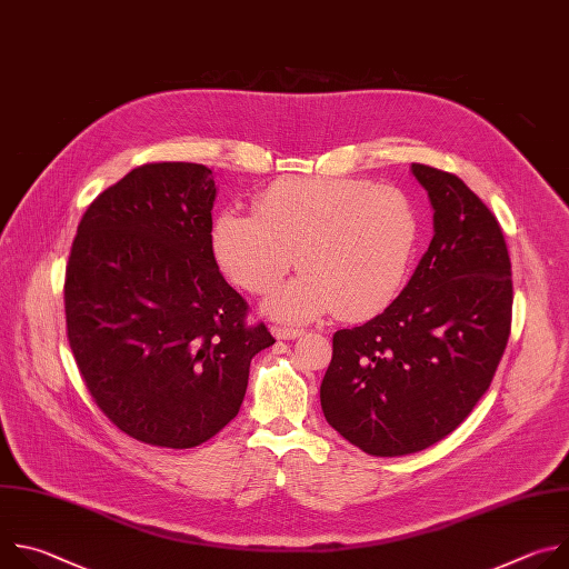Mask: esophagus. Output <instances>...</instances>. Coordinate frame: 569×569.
<instances>
[{
  "label": "esophagus",
  "mask_w": 569,
  "mask_h": 569,
  "mask_svg": "<svg viewBox=\"0 0 569 569\" xmlns=\"http://www.w3.org/2000/svg\"><path fill=\"white\" fill-rule=\"evenodd\" d=\"M272 333L277 340H295V338L303 336L301 329H288V327H272Z\"/></svg>",
  "instance_id": "34e87169"
}]
</instances>
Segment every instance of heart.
<instances>
[{
	"instance_id": "heart-1",
	"label": "heart",
	"mask_w": 569,
	"mask_h": 569,
	"mask_svg": "<svg viewBox=\"0 0 569 569\" xmlns=\"http://www.w3.org/2000/svg\"><path fill=\"white\" fill-rule=\"evenodd\" d=\"M419 240V213L396 187L360 178H286L268 187L254 213L222 211L211 252L242 290L263 295L295 266L301 277L268 299V310L306 321L338 308L358 319L400 290Z\"/></svg>"
}]
</instances>
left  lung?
I'll return each mask as SVG.
<instances>
[{
	"mask_svg": "<svg viewBox=\"0 0 569 569\" xmlns=\"http://www.w3.org/2000/svg\"><path fill=\"white\" fill-rule=\"evenodd\" d=\"M435 236L402 292L333 336L319 398L327 421L373 457L448 437L491 387L511 333L513 281L500 222L457 176L412 164Z\"/></svg>",
	"mask_w": 569,
	"mask_h": 569,
	"instance_id": "8db88e82",
	"label": "left lung"
}]
</instances>
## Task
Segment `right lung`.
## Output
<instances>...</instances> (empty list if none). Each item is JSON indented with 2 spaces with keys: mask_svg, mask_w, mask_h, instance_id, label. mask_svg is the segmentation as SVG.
I'll return each instance as SVG.
<instances>
[{
  "mask_svg": "<svg viewBox=\"0 0 569 569\" xmlns=\"http://www.w3.org/2000/svg\"><path fill=\"white\" fill-rule=\"evenodd\" d=\"M211 169L152 161L83 213L64 272L67 338L99 410L128 437L196 448L240 410L263 321L211 252Z\"/></svg>",
  "mask_w": 569,
  "mask_h": 569,
  "instance_id": "1",
  "label": "right lung"
}]
</instances>
